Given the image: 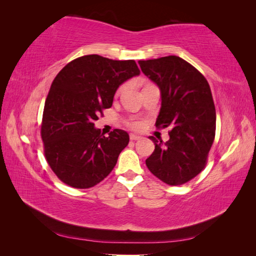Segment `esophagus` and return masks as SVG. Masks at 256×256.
Segmentation results:
<instances>
[{"mask_svg": "<svg viewBox=\"0 0 256 256\" xmlns=\"http://www.w3.org/2000/svg\"><path fill=\"white\" fill-rule=\"evenodd\" d=\"M141 138H142V137H140V136H138V134H130V140H132V141H136V140H140Z\"/></svg>", "mask_w": 256, "mask_h": 256, "instance_id": "esophagus-1", "label": "esophagus"}]
</instances>
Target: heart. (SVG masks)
<instances>
[{
    "mask_svg": "<svg viewBox=\"0 0 256 256\" xmlns=\"http://www.w3.org/2000/svg\"><path fill=\"white\" fill-rule=\"evenodd\" d=\"M122 90V88H120ZM130 127L132 128H134V129H137V128H139L140 127V122H130Z\"/></svg>",
    "mask_w": 256,
    "mask_h": 256,
    "instance_id": "b5f03b06",
    "label": "heart"
}]
</instances>
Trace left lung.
<instances>
[{
	"label": "left lung",
	"mask_w": 256,
	"mask_h": 256,
	"mask_svg": "<svg viewBox=\"0 0 256 256\" xmlns=\"http://www.w3.org/2000/svg\"><path fill=\"white\" fill-rule=\"evenodd\" d=\"M138 64L161 92L156 126L171 128L166 142L149 137L156 149L146 164L164 183L182 185L202 171L214 144L216 108L212 90L205 76L180 56L140 60Z\"/></svg>",
	"instance_id": "left-lung-1"
}]
</instances>
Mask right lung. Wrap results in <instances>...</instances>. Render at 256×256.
Masks as SVG:
<instances>
[{
	"label": "right lung",
	"mask_w": 256,
	"mask_h": 256,
	"mask_svg": "<svg viewBox=\"0 0 256 256\" xmlns=\"http://www.w3.org/2000/svg\"><path fill=\"white\" fill-rule=\"evenodd\" d=\"M140 70L134 60L88 54L69 62L51 84L44 103L42 139L49 166L74 188H90L115 168L129 134L114 129L108 137L94 127L112 105L119 85Z\"/></svg>",
	"instance_id": "obj_1"
}]
</instances>
